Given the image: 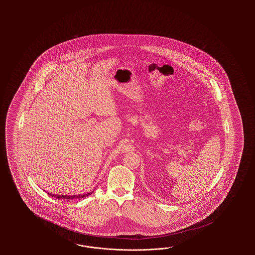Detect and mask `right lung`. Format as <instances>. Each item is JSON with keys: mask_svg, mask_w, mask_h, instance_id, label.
Listing matches in <instances>:
<instances>
[{"mask_svg": "<svg viewBox=\"0 0 255 255\" xmlns=\"http://www.w3.org/2000/svg\"><path fill=\"white\" fill-rule=\"evenodd\" d=\"M91 193H84V194H77V195H59V194H52V193H48V195L55 197L56 199H80V198H84L86 196L91 195Z\"/></svg>", "mask_w": 255, "mask_h": 255, "instance_id": "add662e5", "label": "right lung"}]
</instances>
